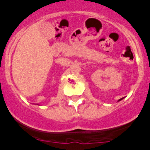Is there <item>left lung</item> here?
<instances>
[{
    "mask_svg": "<svg viewBox=\"0 0 150 150\" xmlns=\"http://www.w3.org/2000/svg\"><path fill=\"white\" fill-rule=\"evenodd\" d=\"M122 99H123V98H121V99H120V100H119V101H120V100H122Z\"/></svg>",
    "mask_w": 150,
    "mask_h": 150,
    "instance_id": "obj_1",
    "label": "left lung"
}]
</instances>
